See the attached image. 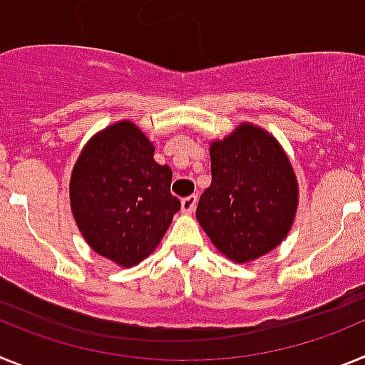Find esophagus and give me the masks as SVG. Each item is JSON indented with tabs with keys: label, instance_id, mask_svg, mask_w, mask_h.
<instances>
[{
	"label": "esophagus",
	"instance_id": "esophagus-1",
	"mask_svg": "<svg viewBox=\"0 0 365 365\" xmlns=\"http://www.w3.org/2000/svg\"><path fill=\"white\" fill-rule=\"evenodd\" d=\"M195 205H197V195H188L180 201V208L185 214H192L195 210Z\"/></svg>",
	"mask_w": 365,
	"mask_h": 365
}]
</instances>
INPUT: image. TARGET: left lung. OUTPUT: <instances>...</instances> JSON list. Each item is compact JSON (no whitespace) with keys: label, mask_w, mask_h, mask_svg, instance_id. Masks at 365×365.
<instances>
[{"label":"left lung","mask_w":365,"mask_h":365,"mask_svg":"<svg viewBox=\"0 0 365 365\" xmlns=\"http://www.w3.org/2000/svg\"><path fill=\"white\" fill-rule=\"evenodd\" d=\"M212 185L197 205V221L214 247L234 263H250L291 232L299 188L278 138L250 122L212 140Z\"/></svg>","instance_id":"8db88e82"}]
</instances>
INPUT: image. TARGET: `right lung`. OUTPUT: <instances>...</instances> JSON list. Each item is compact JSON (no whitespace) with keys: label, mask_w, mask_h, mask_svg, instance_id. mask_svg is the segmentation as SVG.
<instances>
[{"label":"right lung","mask_w":365,"mask_h":365,"mask_svg":"<svg viewBox=\"0 0 365 365\" xmlns=\"http://www.w3.org/2000/svg\"><path fill=\"white\" fill-rule=\"evenodd\" d=\"M153 153L135 122L118 120L87 140L71 172L76 227L96 254L124 269L159 247L180 208L170 192L172 170Z\"/></svg>","instance_id":"add662e5"}]
</instances>
